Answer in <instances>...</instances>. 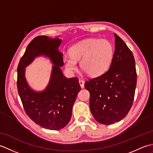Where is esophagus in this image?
Listing matches in <instances>:
<instances>
[{
    "mask_svg": "<svg viewBox=\"0 0 153 153\" xmlns=\"http://www.w3.org/2000/svg\"><path fill=\"white\" fill-rule=\"evenodd\" d=\"M79 85H80V86H81V87H82V88H83L84 87V81L83 80H82V79H79Z\"/></svg>",
    "mask_w": 153,
    "mask_h": 153,
    "instance_id": "34e87169",
    "label": "esophagus"
}]
</instances>
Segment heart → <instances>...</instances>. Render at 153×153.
<instances>
[{
  "instance_id": "obj_1",
  "label": "heart",
  "mask_w": 153,
  "mask_h": 153,
  "mask_svg": "<svg viewBox=\"0 0 153 153\" xmlns=\"http://www.w3.org/2000/svg\"><path fill=\"white\" fill-rule=\"evenodd\" d=\"M70 56L63 58L64 66L70 72L77 69L79 62L82 70L90 76H100L108 70L112 62L114 48L108 41L88 39L73 45L69 50Z\"/></svg>"
}]
</instances>
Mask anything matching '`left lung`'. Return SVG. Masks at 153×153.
Returning a JSON list of instances; mask_svg holds the SVG:
<instances>
[{
    "label": "left lung",
    "instance_id": "8db88e82",
    "mask_svg": "<svg viewBox=\"0 0 153 153\" xmlns=\"http://www.w3.org/2000/svg\"><path fill=\"white\" fill-rule=\"evenodd\" d=\"M108 71L85 83L90 93V110L97 122L105 125L125 118L131 108L137 84L135 62L132 52L118 35Z\"/></svg>",
    "mask_w": 153,
    "mask_h": 153
}]
</instances>
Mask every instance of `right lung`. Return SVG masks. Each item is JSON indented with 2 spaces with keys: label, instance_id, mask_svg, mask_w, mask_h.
Wrapping results in <instances>:
<instances>
[{
  "label": "right lung",
  "instance_id": "obj_1",
  "mask_svg": "<svg viewBox=\"0 0 153 153\" xmlns=\"http://www.w3.org/2000/svg\"><path fill=\"white\" fill-rule=\"evenodd\" d=\"M61 42L58 37L45 35L34 38L27 45L17 70L18 91L27 115L42 128L51 130H59L69 123L73 105L81 90L78 79L67 78L60 69L64 65L63 54L58 51ZM39 56L49 57L54 66L48 85L37 92L28 86L25 68Z\"/></svg>",
  "mask_w": 153,
  "mask_h": 153
}]
</instances>
